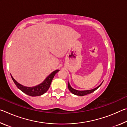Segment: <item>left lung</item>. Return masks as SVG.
Returning <instances> with one entry per match:
<instances>
[{
  "label": "left lung",
  "mask_w": 127,
  "mask_h": 127,
  "mask_svg": "<svg viewBox=\"0 0 127 127\" xmlns=\"http://www.w3.org/2000/svg\"><path fill=\"white\" fill-rule=\"evenodd\" d=\"M102 82L101 83V84L99 86H98L97 87L95 88V89H92V90H83V91H79V90H77L76 89H74L73 88H72L71 87V86L70 85V83H69V82H68V87L69 90L70 92H72L73 94L79 96H83L86 95H87V94H91V93H92V92H94L95 91V90H97L98 88L101 85Z\"/></svg>",
  "instance_id": "1"
}]
</instances>
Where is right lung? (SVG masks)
Returning a JSON list of instances; mask_svg holds the SVG:
<instances>
[{
    "label": "right lung",
    "instance_id": "1",
    "mask_svg": "<svg viewBox=\"0 0 127 127\" xmlns=\"http://www.w3.org/2000/svg\"><path fill=\"white\" fill-rule=\"evenodd\" d=\"M59 71V69L53 71L48 77H46V78L44 79V81L42 83L33 87H27L20 84L13 77L11 74L10 75H11V77L15 85L21 91L30 96H38L42 95L47 92L50 86L51 81H52L54 77Z\"/></svg>",
    "mask_w": 127,
    "mask_h": 127
}]
</instances>
